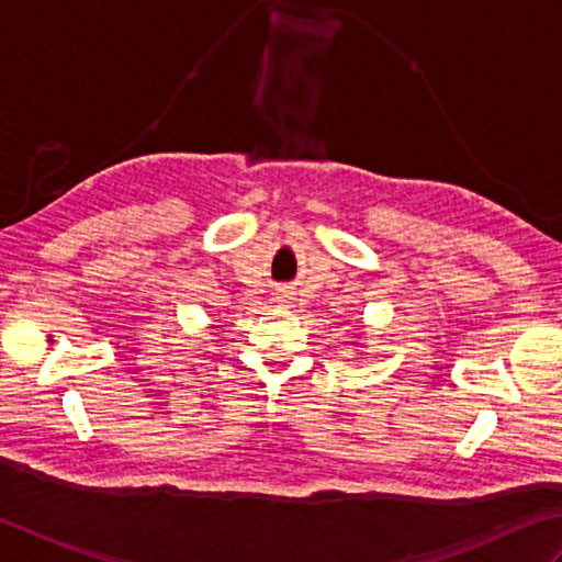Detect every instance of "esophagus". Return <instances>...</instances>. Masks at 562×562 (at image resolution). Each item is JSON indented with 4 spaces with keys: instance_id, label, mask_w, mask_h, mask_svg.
Listing matches in <instances>:
<instances>
[{
    "instance_id": "esophagus-1",
    "label": "esophagus",
    "mask_w": 562,
    "mask_h": 562,
    "mask_svg": "<svg viewBox=\"0 0 562 562\" xmlns=\"http://www.w3.org/2000/svg\"><path fill=\"white\" fill-rule=\"evenodd\" d=\"M277 301H279V303H289V301H291V293H289V291H279V293H277Z\"/></svg>"
}]
</instances>
